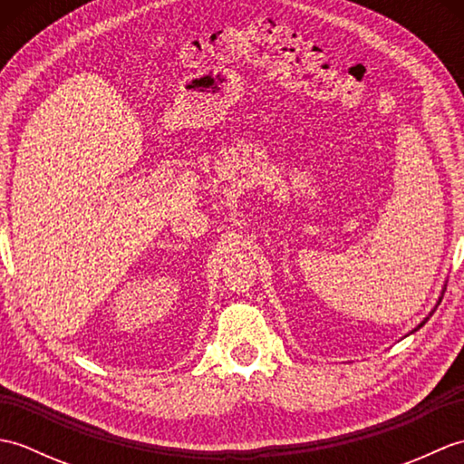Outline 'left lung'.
<instances>
[{
  "label": "left lung",
  "mask_w": 464,
  "mask_h": 464,
  "mask_svg": "<svg viewBox=\"0 0 464 464\" xmlns=\"http://www.w3.org/2000/svg\"><path fill=\"white\" fill-rule=\"evenodd\" d=\"M445 289H447V285H445V287H442V291H440V297H439V301H437V304H439V303H440V299H442V293H445ZM437 304H435V309H437ZM435 309H432V311H435ZM432 311H430V314H432ZM430 314H429V317H430ZM429 317H427V319H425V321H422V323H420V324H417V327H415V329H412V331H411V333H415V331H419V329H420V327H422V324H425V323H427V321H429Z\"/></svg>",
  "instance_id": "8db88e82"
}]
</instances>
